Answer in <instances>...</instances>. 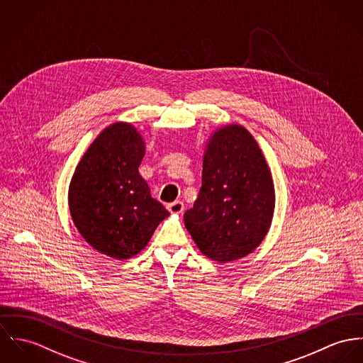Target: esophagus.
<instances>
[{"label": "esophagus", "mask_w": 363, "mask_h": 363, "mask_svg": "<svg viewBox=\"0 0 363 363\" xmlns=\"http://www.w3.org/2000/svg\"><path fill=\"white\" fill-rule=\"evenodd\" d=\"M184 203L181 201H172V203H169L168 206H167V208L171 211V213H174V214H181L182 211H184Z\"/></svg>", "instance_id": "obj_1"}]
</instances>
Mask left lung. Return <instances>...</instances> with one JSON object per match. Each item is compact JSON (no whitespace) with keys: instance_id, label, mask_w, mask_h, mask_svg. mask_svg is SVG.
Instances as JSON below:
<instances>
[{"instance_id":"left-lung-1","label":"left lung","mask_w":363,"mask_h":363,"mask_svg":"<svg viewBox=\"0 0 363 363\" xmlns=\"http://www.w3.org/2000/svg\"><path fill=\"white\" fill-rule=\"evenodd\" d=\"M274 211V185L253 136L240 125L218 129L203 159L201 188L184 214L201 253L216 262L245 257L264 240Z\"/></svg>"}]
</instances>
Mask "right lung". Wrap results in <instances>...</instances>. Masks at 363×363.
<instances>
[{
	"instance_id": "add662e5",
	"label": "right lung",
	"mask_w": 363,
	"mask_h": 363,
	"mask_svg": "<svg viewBox=\"0 0 363 363\" xmlns=\"http://www.w3.org/2000/svg\"><path fill=\"white\" fill-rule=\"evenodd\" d=\"M143 156V139L130 123L110 125L83 155L69 186V210L82 237L118 260L139 253L169 216L138 171Z\"/></svg>"
}]
</instances>
